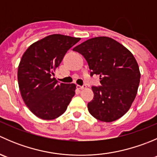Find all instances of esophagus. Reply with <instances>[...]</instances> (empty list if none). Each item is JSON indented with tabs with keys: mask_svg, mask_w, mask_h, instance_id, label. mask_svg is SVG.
<instances>
[{
	"mask_svg": "<svg viewBox=\"0 0 157 157\" xmlns=\"http://www.w3.org/2000/svg\"><path fill=\"white\" fill-rule=\"evenodd\" d=\"M77 88L80 89V90H83V89L86 88V84H83V85H82V86H80V85H77Z\"/></svg>",
	"mask_w": 157,
	"mask_h": 157,
	"instance_id": "34e87169",
	"label": "esophagus"
}]
</instances>
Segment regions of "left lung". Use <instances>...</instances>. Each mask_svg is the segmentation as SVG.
Listing matches in <instances>:
<instances>
[{
    "instance_id": "1",
    "label": "left lung",
    "mask_w": 157,
    "mask_h": 157,
    "mask_svg": "<svg viewBox=\"0 0 157 157\" xmlns=\"http://www.w3.org/2000/svg\"><path fill=\"white\" fill-rule=\"evenodd\" d=\"M81 54L99 75L100 86H93L94 97L87 104L96 119L111 122L122 117L134 102L140 83L138 64L128 49L112 38L95 37L73 49Z\"/></svg>"
}]
</instances>
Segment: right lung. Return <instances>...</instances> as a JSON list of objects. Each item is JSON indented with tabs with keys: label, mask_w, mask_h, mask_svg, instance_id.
Listing matches in <instances>:
<instances>
[{
	"label": "right lung",
	"mask_w": 157,
	"mask_h": 157,
	"mask_svg": "<svg viewBox=\"0 0 157 157\" xmlns=\"http://www.w3.org/2000/svg\"><path fill=\"white\" fill-rule=\"evenodd\" d=\"M80 39L50 35L32 44L22 56L17 71L21 96L29 110L42 119L62 115L75 95L74 83H60L53 76L66 52Z\"/></svg>",
	"instance_id": "1"
}]
</instances>
